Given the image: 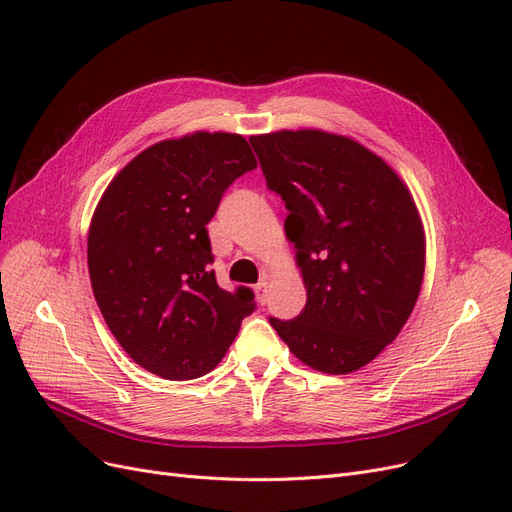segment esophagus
I'll return each instance as SVG.
<instances>
[{
  "label": "esophagus",
  "instance_id": "1",
  "mask_svg": "<svg viewBox=\"0 0 512 512\" xmlns=\"http://www.w3.org/2000/svg\"><path fill=\"white\" fill-rule=\"evenodd\" d=\"M254 290H256V299H258V303H260V305H265V303H267V280L258 282Z\"/></svg>",
  "mask_w": 512,
  "mask_h": 512
}]
</instances>
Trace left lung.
Here are the masks:
<instances>
[{"mask_svg": "<svg viewBox=\"0 0 512 512\" xmlns=\"http://www.w3.org/2000/svg\"><path fill=\"white\" fill-rule=\"evenodd\" d=\"M269 190L288 209L307 303L269 318L290 352L324 374H350L410 318L425 271V232L395 170L352 138L282 130L250 138Z\"/></svg>", "mask_w": 512, "mask_h": 512, "instance_id": "obj_1", "label": "left lung"}]
</instances>
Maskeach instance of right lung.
I'll use <instances>...</instances> for the list:
<instances>
[{
    "instance_id": "add662e5",
    "label": "right lung",
    "mask_w": 512,
    "mask_h": 512,
    "mask_svg": "<svg viewBox=\"0 0 512 512\" xmlns=\"http://www.w3.org/2000/svg\"><path fill=\"white\" fill-rule=\"evenodd\" d=\"M256 168L239 134L194 132L151 145L119 170L94 211L87 265L121 348L164 380L218 365L254 292L215 282L207 224L228 185Z\"/></svg>"
}]
</instances>
